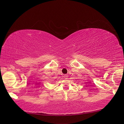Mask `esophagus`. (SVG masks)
I'll return each instance as SVG.
<instances>
[{
  "mask_svg": "<svg viewBox=\"0 0 124 124\" xmlns=\"http://www.w3.org/2000/svg\"><path fill=\"white\" fill-rule=\"evenodd\" d=\"M63 77L64 78H68V75H67V74H64L63 76Z\"/></svg>",
  "mask_w": 124,
  "mask_h": 124,
  "instance_id": "esophagus-1",
  "label": "esophagus"
}]
</instances>
